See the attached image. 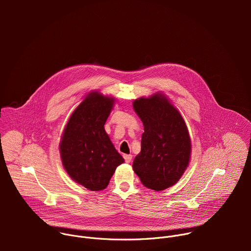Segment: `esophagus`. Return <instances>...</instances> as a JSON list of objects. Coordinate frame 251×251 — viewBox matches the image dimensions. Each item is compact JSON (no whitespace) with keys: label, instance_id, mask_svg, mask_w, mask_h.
Here are the masks:
<instances>
[{"label":"esophagus","instance_id":"esophagus-1","mask_svg":"<svg viewBox=\"0 0 251 251\" xmlns=\"http://www.w3.org/2000/svg\"><path fill=\"white\" fill-rule=\"evenodd\" d=\"M123 157H124L126 163H130L131 160H132V155H124Z\"/></svg>","mask_w":251,"mask_h":251}]
</instances>
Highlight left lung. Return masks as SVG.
I'll return each mask as SVG.
<instances>
[{"label": "left lung", "mask_w": 251, "mask_h": 251, "mask_svg": "<svg viewBox=\"0 0 251 251\" xmlns=\"http://www.w3.org/2000/svg\"><path fill=\"white\" fill-rule=\"evenodd\" d=\"M133 108L144 125L133 170L146 188L164 191L180 180L189 166L192 145L187 125L162 93L134 100Z\"/></svg>", "instance_id": "8db88e82"}]
</instances>
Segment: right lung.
Segmentation results:
<instances>
[{"label": "right lung", "mask_w": 251, "mask_h": 251, "mask_svg": "<svg viewBox=\"0 0 251 251\" xmlns=\"http://www.w3.org/2000/svg\"><path fill=\"white\" fill-rule=\"evenodd\" d=\"M113 103V97L97 91L88 93L71 114L59 144L65 171L90 191L104 190L124 162L104 129Z\"/></svg>", "instance_id": "1"}]
</instances>
